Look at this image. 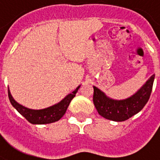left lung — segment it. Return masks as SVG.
Listing matches in <instances>:
<instances>
[{"label":"left lung","mask_w":160,"mask_h":160,"mask_svg":"<svg viewBox=\"0 0 160 160\" xmlns=\"http://www.w3.org/2000/svg\"><path fill=\"white\" fill-rule=\"evenodd\" d=\"M154 78L155 75H152L135 94L123 100L110 98L98 88L93 86V103L99 115L106 119L122 122L138 113L149 100Z\"/></svg>","instance_id":"8db88e82"}]
</instances>
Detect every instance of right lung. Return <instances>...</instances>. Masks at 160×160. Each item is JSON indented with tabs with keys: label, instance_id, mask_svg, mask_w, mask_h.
<instances>
[{
	"label": "right lung",
	"instance_id": "add662e5",
	"mask_svg": "<svg viewBox=\"0 0 160 160\" xmlns=\"http://www.w3.org/2000/svg\"><path fill=\"white\" fill-rule=\"evenodd\" d=\"M80 86H78L70 94L67 95L61 102H59L57 104H54L50 107L42 109V110H32V109L24 107L22 104L18 103L13 98L9 89H8V98L13 107L15 108L16 111L19 112L21 115H22L29 123L33 124H50V123H54L56 121L61 119L62 117L65 114L70 101L74 98Z\"/></svg>",
	"mask_w": 160,
	"mask_h": 160
}]
</instances>
